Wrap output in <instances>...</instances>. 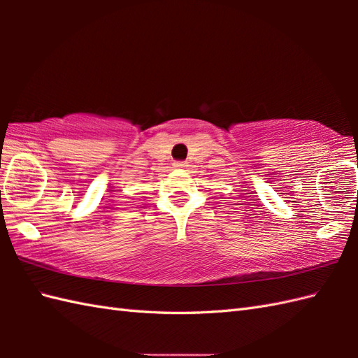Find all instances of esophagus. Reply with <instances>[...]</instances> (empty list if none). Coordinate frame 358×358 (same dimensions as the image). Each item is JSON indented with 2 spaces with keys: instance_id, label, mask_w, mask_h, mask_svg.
<instances>
[{
  "instance_id": "esophagus-1",
  "label": "esophagus",
  "mask_w": 358,
  "mask_h": 358,
  "mask_svg": "<svg viewBox=\"0 0 358 358\" xmlns=\"http://www.w3.org/2000/svg\"><path fill=\"white\" fill-rule=\"evenodd\" d=\"M186 166H187L186 162H175V163H173L175 169H183V167H186Z\"/></svg>"
}]
</instances>
